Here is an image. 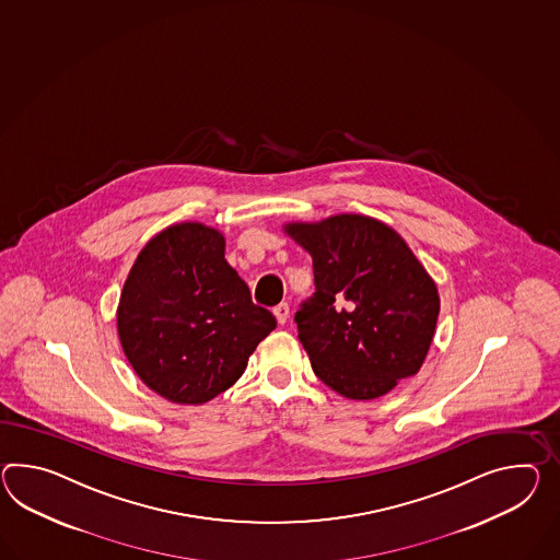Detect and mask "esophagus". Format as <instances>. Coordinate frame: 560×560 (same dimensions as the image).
I'll return each mask as SVG.
<instances>
[{"instance_id":"1","label":"esophagus","mask_w":560,"mask_h":560,"mask_svg":"<svg viewBox=\"0 0 560 560\" xmlns=\"http://www.w3.org/2000/svg\"><path fill=\"white\" fill-rule=\"evenodd\" d=\"M275 317H277V322L283 326L287 324V319H289V305L287 303H279L277 307L273 310Z\"/></svg>"}]
</instances>
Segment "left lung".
Segmentation results:
<instances>
[{
    "label": "left lung",
    "mask_w": 560,
    "mask_h": 560,
    "mask_svg": "<svg viewBox=\"0 0 560 560\" xmlns=\"http://www.w3.org/2000/svg\"><path fill=\"white\" fill-rule=\"evenodd\" d=\"M285 232L314 259L315 293L295 324L315 376L352 400L415 376L433 341L439 293L402 236L362 214L289 222Z\"/></svg>",
    "instance_id": "1"
}]
</instances>
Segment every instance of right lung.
<instances>
[{
	"instance_id": "add662e5",
	"label": "right lung",
	"mask_w": 560,
	"mask_h": 560,
	"mask_svg": "<svg viewBox=\"0 0 560 560\" xmlns=\"http://www.w3.org/2000/svg\"><path fill=\"white\" fill-rule=\"evenodd\" d=\"M275 326L224 259V236L202 222L155 234L137 255L117 307L129 364L178 405H202L231 388Z\"/></svg>"
}]
</instances>
